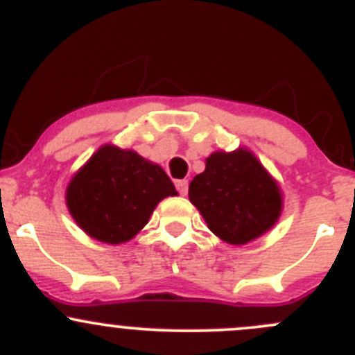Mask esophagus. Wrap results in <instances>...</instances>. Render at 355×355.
I'll use <instances>...</instances> for the list:
<instances>
[{
  "label": "esophagus",
  "mask_w": 355,
  "mask_h": 355,
  "mask_svg": "<svg viewBox=\"0 0 355 355\" xmlns=\"http://www.w3.org/2000/svg\"><path fill=\"white\" fill-rule=\"evenodd\" d=\"M177 189H178V192H180L182 196H185V194H187V191H189V182L187 180H178L177 182Z\"/></svg>",
  "instance_id": "34e87169"
}]
</instances>
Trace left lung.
Here are the masks:
<instances>
[{
  "label": "left lung",
  "instance_id": "left-lung-1",
  "mask_svg": "<svg viewBox=\"0 0 355 355\" xmlns=\"http://www.w3.org/2000/svg\"><path fill=\"white\" fill-rule=\"evenodd\" d=\"M189 199L208 229L236 246L272 229L283 209L279 185L248 149L213 153L192 178Z\"/></svg>",
  "mask_w": 355,
  "mask_h": 355
}]
</instances>
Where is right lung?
<instances>
[{
    "instance_id": "add662e5",
    "label": "right lung",
    "mask_w": 355,
    "mask_h": 355,
    "mask_svg": "<svg viewBox=\"0 0 355 355\" xmlns=\"http://www.w3.org/2000/svg\"><path fill=\"white\" fill-rule=\"evenodd\" d=\"M168 196L177 191L159 164L135 150L102 146L71 178L65 202L88 236L121 244L146 227L157 202Z\"/></svg>"
}]
</instances>
